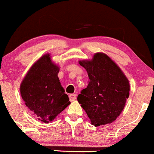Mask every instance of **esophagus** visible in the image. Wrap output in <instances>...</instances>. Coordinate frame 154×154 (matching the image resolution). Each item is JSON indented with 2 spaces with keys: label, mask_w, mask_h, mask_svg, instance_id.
Wrapping results in <instances>:
<instances>
[{
  "label": "esophagus",
  "mask_w": 154,
  "mask_h": 154,
  "mask_svg": "<svg viewBox=\"0 0 154 154\" xmlns=\"http://www.w3.org/2000/svg\"><path fill=\"white\" fill-rule=\"evenodd\" d=\"M69 100H70V101H75V99H76V95H75V94H70L69 96Z\"/></svg>",
  "instance_id": "obj_1"
}]
</instances>
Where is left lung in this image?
<instances>
[{
  "label": "left lung",
  "mask_w": 154,
  "mask_h": 154,
  "mask_svg": "<svg viewBox=\"0 0 154 154\" xmlns=\"http://www.w3.org/2000/svg\"><path fill=\"white\" fill-rule=\"evenodd\" d=\"M90 81L81 91L78 101L95 126L116 119L129 97V81L122 69L106 54L97 53L92 60L79 61Z\"/></svg>",
  "instance_id": "obj_1"
}]
</instances>
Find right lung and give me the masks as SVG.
<instances>
[{
  "label": "right lung",
  "instance_id": "obj_1",
  "mask_svg": "<svg viewBox=\"0 0 154 154\" xmlns=\"http://www.w3.org/2000/svg\"><path fill=\"white\" fill-rule=\"evenodd\" d=\"M58 72L59 66L52 61L50 54H45L31 66L20 84L25 104L42 122H52L70 104Z\"/></svg>",
  "mask_w": 154,
  "mask_h": 154
}]
</instances>
